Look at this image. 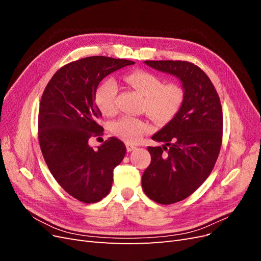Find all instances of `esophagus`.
Here are the masks:
<instances>
[{"label": "esophagus", "mask_w": 261, "mask_h": 261, "mask_svg": "<svg viewBox=\"0 0 261 261\" xmlns=\"http://www.w3.org/2000/svg\"><path fill=\"white\" fill-rule=\"evenodd\" d=\"M135 149H136V146L130 145V144H126V150H127L128 152L133 151V150H135Z\"/></svg>", "instance_id": "esophagus-1"}]
</instances>
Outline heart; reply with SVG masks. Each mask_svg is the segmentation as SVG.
I'll list each match as a JSON object with an SVG mask.
<instances>
[{"mask_svg":"<svg viewBox=\"0 0 261 261\" xmlns=\"http://www.w3.org/2000/svg\"><path fill=\"white\" fill-rule=\"evenodd\" d=\"M124 81L145 97L144 109L158 123L170 122L179 111L184 92L178 85H163L159 76L143 69L127 73ZM116 96L117 85L112 78L99 84L94 91V103L102 114L113 115L116 112ZM110 130L125 143L136 144L151 130V125L137 117L123 116L111 123Z\"/></svg>","mask_w":261,"mask_h":261,"instance_id":"obj_1","label":"heart"}]
</instances>
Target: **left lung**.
<instances>
[{"mask_svg": "<svg viewBox=\"0 0 261 261\" xmlns=\"http://www.w3.org/2000/svg\"><path fill=\"white\" fill-rule=\"evenodd\" d=\"M145 63L177 77L184 89V100L177 114L152 136L164 145L148 147L151 162L141 177L143 189L150 199L171 204L192 195L215 168L222 145V107L210 78L193 63ZM164 149L167 154L163 152Z\"/></svg>", "mask_w": 261, "mask_h": 261, "instance_id": "obj_1", "label": "left lung"}]
</instances>
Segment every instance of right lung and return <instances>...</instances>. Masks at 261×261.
<instances>
[{"label": "right lung", "instance_id": "1", "mask_svg": "<svg viewBox=\"0 0 261 261\" xmlns=\"http://www.w3.org/2000/svg\"><path fill=\"white\" fill-rule=\"evenodd\" d=\"M133 64L108 57L77 60L61 67L43 91L38 117L42 155L60 186L82 202H98L110 193L113 170L126 152L115 137L97 150L88 145L90 137L103 133L94 91L106 76Z\"/></svg>", "mask_w": 261, "mask_h": 261}]
</instances>
